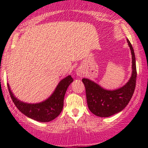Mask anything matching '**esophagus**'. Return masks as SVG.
I'll list each match as a JSON object with an SVG mask.
<instances>
[{"label": "esophagus", "mask_w": 148, "mask_h": 148, "mask_svg": "<svg viewBox=\"0 0 148 148\" xmlns=\"http://www.w3.org/2000/svg\"><path fill=\"white\" fill-rule=\"evenodd\" d=\"M75 73H76V75H77V76L80 77H84V76L85 75V73H84V71H83L81 68L77 69Z\"/></svg>", "instance_id": "1"}]
</instances>
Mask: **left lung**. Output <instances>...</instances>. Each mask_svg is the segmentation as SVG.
Segmentation results:
<instances>
[{
    "mask_svg": "<svg viewBox=\"0 0 148 148\" xmlns=\"http://www.w3.org/2000/svg\"><path fill=\"white\" fill-rule=\"evenodd\" d=\"M127 43L132 56V73L128 82L116 90H109L89 79L82 82L86 88L88 108L93 114L100 117H108L122 111L129 104L135 88L137 77L135 56L132 45L128 39Z\"/></svg>",
    "mask_w": 148,
    "mask_h": 148,
    "instance_id": "8db88e82",
    "label": "left lung"
}]
</instances>
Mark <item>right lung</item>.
I'll use <instances>...</instances> for the list:
<instances>
[{"instance_id":"add662e5","label":"right lung","mask_w":148,"mask_h":148,"mask_svg":"<svg viewBox=\"0 0 148 148\" xmlns=\"http://www.w3.org/2000/svg\"><path fill=\"white\" fill-rule=\"evenodd\" d=\"M73 82L71 75L60 80L53 93L45 100L38 103H27L16 98L7 83L10 96L20 112L29 118L41 123L50 122L56 118L63 108L64 98L69 85Z\"/></svg>"}]
</instances>
